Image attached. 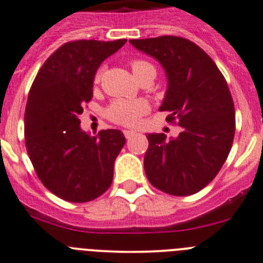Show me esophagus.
I'll list each match as a JSON object with an SVG mask.
<instances>
[{"label": "esophagus", "instance_id": "34e87169", "mask_svg": "<svg viewBox=\"0 0 263 263\" xmlns=\"http://www.w3.org/2000/svg\"><path fill=\"white\" fill-rule=\"evenodd\" d=\"M123 134H124V136H126V139H131V137H134V136H136V132L135 131H129V129H124V131H123Z\"/></svg>", "mask_w": 263, "mask_h": 263}]
</instances>
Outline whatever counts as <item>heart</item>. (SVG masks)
Masks as SVG:
<instances>
[{"label": "heart", "instance_id": "obj_1", "mask_svg": "<svg viewBox=\"0 0 263 263\" xmlns=\"http://www.w3.org/2000/svg\"><path fill=\"white\" fill-rule=\"evenodd\" d=\"M131 69L136 79L148 72H155L152 64L144 60H132ZM102 76V70H98L94 76V82H99ZM146 103L143 101H127V99H117L106 108V117L112 122L123 126H135L139 123L140 117L146 111Z\"/></svg>", "mask_w": 263, "mask_h": 263}]
</instances>
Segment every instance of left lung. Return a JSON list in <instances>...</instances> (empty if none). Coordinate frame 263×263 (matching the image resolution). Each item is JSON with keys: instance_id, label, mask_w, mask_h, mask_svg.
<instances>
[{"instance_id": "left-lung-1", "label": "left lung", "mask_w": 263, "mask_h": 263, "mask_svg": "<svg viewBox=\"0 0 263 263\" xmlns=\"http://www.w3.org/2000/svg\"><path fill=\"white\" fill-rule=\"evenodd\" d=\"M129 43L164 68L167 89L160 111H169L182 132L166 139L148 134L146 178L176 196L195 194L216 177L235 137V105L216 64L200 47L178 36L131 39Z\"/></svg>"}]
</instances>
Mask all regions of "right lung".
<instances>
[{"mask_svg":"<svg viewBox=\"0 0 263 263\" xmlns=\"http://www.w3.org/2000/svg\"><path fill=\"white\" fill-rule=\"evenodd\" d=\"M76 40L56 49L30 89L25 112L27 152L42 183L61 199L84 203L111 186L126 137L119 129L82 131V105L93 97L99 65L126 44Z\"/></svg>","mask_w":263,"mask_h":263,"instance_id":"add662e5","label":"right lung"}]
</instances>
